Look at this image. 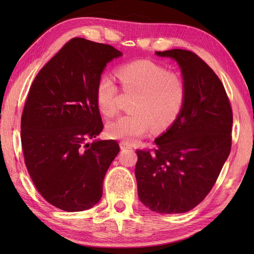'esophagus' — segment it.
<instances>
[{
  "label": "esophagus",
  "mask_w": 254,
  "mask_h": 254,
  "mask_svg": "<svg viewBox=\"0 0 254 254\" xmlns=\"http://www.w3.org/2000/svg\"><path fill=\"white\" fill-rule=\"evenodd\" d=\"M120 147L121 149H131L132 148V145L127 142H120Z\"/></svg>",
  "instance_id": "esophagus-1"
}]
</instances>
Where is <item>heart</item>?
<instances>
[{
  "label": "heart",
  "instance_id": "obj_1",
  "mask_svg": "<svg viewBox=\"0 0 254 254\" xmlns=\"http://www.w3.org/2000/svg\"><path fill=\"white\" fill-rule=\"evenodd\" d=\"M122 89L135 95L132 115L120 117L107 127L111 138L134 142L154 128L163 132L179 118L187 99V86L180 74L170 72L149 60H136L117 69ZM118 86L110 75L97 80L95 98L98 109L107 117L115 116Z\"/></svg>",
  "mask_w": 254,
  "mask_h": 254
}]
</instances>
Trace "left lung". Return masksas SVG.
<instances>
[{"label":"left lung","instance_id":"8db88e82","mask_svg":"<svg viewBox=\"0 0 254 254\" xmlns=\"http://www.w3.org/2000/svg\"><path fill=\"white\" fill-rule=\"evenodd\" d=\"M156 55L179 64L187 99L177 121L155 139L157 148L136 150L137 193L153 212L186 213L206 197L228 158L233 110L223 83L195 53Z\"/></svg>","mask_w":254,"mask_h":254}]
</instances>
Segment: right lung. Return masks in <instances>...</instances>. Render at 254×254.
Masks as SVG:
<instances>
[{
    "label": "right lung",
    "mask_w": 254,
    "mask_h": 254,
    "mask_svg": "<svg viewBox=\"0 0 254 254\" xmlns=\"http://www.w3.org/2000/svg\"><path fill=\"white\" fill-rule=\"evenodd\" d=\"M122 56L109 45L73 38L40 69L27 96L20 136L29 176L47 202L66 212L98 203L120 147L93 141L104 128L95 88L107 63Z\"/></svg>",
    "instance_id": "right-lung-1"
}]
</instances>
